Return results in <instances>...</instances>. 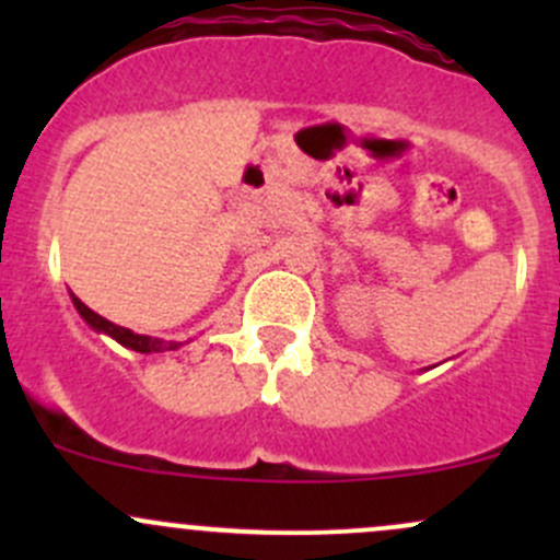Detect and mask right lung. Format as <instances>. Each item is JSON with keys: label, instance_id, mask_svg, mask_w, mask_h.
Segmentation results:
<instances>
[{"label": "right lung", "instance_id": "right-lung-1", "mask_svg": "<svg viewBox=\"0 0 560 560\" xmlns=\"http://www.w3.org/2000/svg\"><path fill=\"white\" fill-rule=\"evenodd\" d=\"M72 303H75L78 314L83 316V319L89 322V327H94L97 332H105V336L116 338L121 347L127 349H135V352L140 354H151V352H171V349H178L180 343L175 341H160V338H151V336H138V332H132L129 327H121V325H113V322H107L105 316L94 314L92 308L86 306V303L78 301L75 295H72Z\"/></svg>", "mask_w": 560, "mask_h": 560}]
</instances>
